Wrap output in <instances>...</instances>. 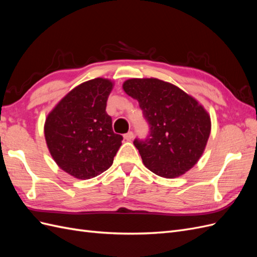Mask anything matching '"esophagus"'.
Returning <instances> with one entry per match:
<instances>
[{
    "instance_id": "1",
    "label": "esophagus",
    "mask_w": 257,
    "mask_h": 257,
    "mask_svg": "<svg viewBox=\"0 0 257 257\" xmlns=\"http://www.w3.org/2000/svg\"><path fill=\"white\" fill-rule=\"evenodd\" d=\"M133 137H134L133 132H128V133H126L125 135H124V139H125V141H132V139H133Z\"/></svg>"
}]
</instances>
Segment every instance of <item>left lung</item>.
Returning <instances> with one entry per match:
<instances>
[{"mask_svg":"<svg viewBox=\"0 0 257 257\" xmlns=\"http://www.w3.org/2000/svg\"><path fill=\"white\" fill-rule=\"evenodd\" d=\"M123 90L138 100L150 134L134 145L143 163L163 178L185 174L203 155L211 131L207 110L175 84L157 78H132Z\"/></svg>","mask_w":257,"mask_h":257,"instance_id":"obj_1","label":"left lung"}]
</instances>
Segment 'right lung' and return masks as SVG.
I'll return each instance as SVG.
<instances>
[{
  "label": "right lung",
  "instance_id": "right-lung-1",
  "mask_svg": "<svg viewBox=\"0 0 257 257\" xmlns=\"http://www.w3.org/2000/svg\"><path fill=\"white\" fill-rule=\"evenodd\" d=\"M113 82L95 78L77 85L48 113L44 133L52 159L77 179H91L112 165L123 137L106 112Z\"/></svg>",
  "mask_w": 257,
  "mask_h": 257
}]
</instances>
